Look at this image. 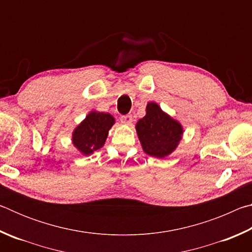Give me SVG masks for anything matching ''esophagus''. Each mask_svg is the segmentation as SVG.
<instances>
[{
	"mask_svg": "<svg viewBox=\"0 0 252 252\" xmlns=\"http://www.w3.org/2000/svg\"><path fill=\"white\" fill-rule=\"evenodd\" d=\"M120 121L122 123H126V125H130V123L132 122V116H131V114H126V116H121Z\"/></svg>",
	"mask_w": 252,
	"mask_h": 252,
	"instance_id": "1",
	"label": "esophagus"
}]
</instances>
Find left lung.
<instances>
[{
	"label": "left lung",
	"mask_w": 252,
	"mask_h": 252,
	"mask_svg": "<svg viewBox=\"0 0 252 252\" xmlns=\"http://www.w3.org/2000/svg\"><path fill=\"white\" fill-rule=\"evenodd\" d=\"M135 127L144 152L156 158L170 155L181 140V126L153 102L147 105L146 117L138 121Z\"/></svg>",
	"instance_id": "left-lung-1"
}]
</instances>
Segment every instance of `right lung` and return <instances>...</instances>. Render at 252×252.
Instances as JSON below:
<instances>
[{"mask_svg":"<svg viewBox=\"0 0 252 252\" xmlns=\"http://www.w3.org/2000/svg\"><path fill=\"white\" fill-rule=\"evenodd\" d=\"M114 119L109 113H89L85 120L73 132V143L83 155H91L104 146L108 132Z\"/></svg>","mask_w":252,"mask_h":252,"instance_id":"1","label":"right lung"}]
</instances>
